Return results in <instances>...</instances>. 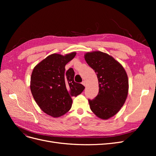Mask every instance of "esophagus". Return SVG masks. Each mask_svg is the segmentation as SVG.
<instances>
[{"mask_svg": "<svg viewBox=\"0 0 156 156\" xmlns=\"http://www.w3.org/2000/svg\"><path fill=\"white\" fill-rule=\"evenodd\" d=\"M82 84H83V85H84V87H86V81H83L82 82Z\"/></svg>", "mask_w": 156, "mask_h": 156, "instance_id": "esophagus-1", "label": "esophagus"}]
</instances>
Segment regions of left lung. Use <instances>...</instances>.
Listing matches in <instances>:
<instances>
[{
  "instance_id": "8db88e82",
  "label": "left lung",
  "mask_w": 156,
  "mask_h": 156,
  "mask_svg": "<svg viewBox=\"0 0 156 156\" xmlns=\"http://www.w3.org/2000/svg\"><path fill=\"white\" fill-rule=\"evenodd\" d=\"M84 59L96 73L99 92L88 100L91 111L101 119L115 115L124 105L128 94V78L123 66L112 56L101 51L88 52Z\"/></svg>"
}]
</instances>
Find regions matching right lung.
Wrapping results in <instances>:
<instances>
[{"instance_id":"obj_1","label":"right lung","mask_w":156,"mask_h":156,"mask_svg":"<svg viewBox=\"0 0 156 156\" xmlns=\"http://www.w3.org/2000/svg\"><path fill=\"white\" fill-rule=\"evenodd\" d=\"M76 55L52 54L37 64L32 71L30 90L36 103L46 114L54 118L68 112L72 96L81 94L84 87L74 81L73 68L65 72V66Z\"/></svg>"}]
</instances>
